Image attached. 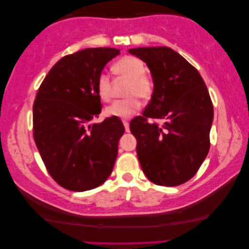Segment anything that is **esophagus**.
Segmentation results:
<instances>
[{"mask_svg":"<svg viewBox=\"0 0 249 249\" xmlns=\"http://www.w3.org/2000/svg\"><path fill=\"white\" fill-rule=\"evenodd\" d=\"M122 122H124V130L125 131H129V121L128 120H122Z\"/></svg>","mask_w":249,"mask_h":249,"instance_id":"34e87169","label":"esophagus"}]
</instances>
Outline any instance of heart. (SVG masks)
I'll return each instance as SVG.
<instances>
[{
    "label": "heart",
    "mask_w": 249,
    "mask_h": 249,
    "mask_svg": "<svg viewBox=\"0 0 249 249\" xmlns=\"http://www.w3.org/2000/svg\"><path fill=\"white\" fill-rule=\"evenodd\" d=\"M113 72L118 77L129 79L125 88V95L128 97L114 101L107 107V115L118 118H129L141 108L142 100H149L154 91V83L152 78L145 73L146 67L141 59L136 56L127 55L119 59L112 67ZM96 93L103 102H110L112 98V81L107 73L98 74L96 84Z\"/></svg>",
    "instance_id": "b5f03b06"
}]
</instances>
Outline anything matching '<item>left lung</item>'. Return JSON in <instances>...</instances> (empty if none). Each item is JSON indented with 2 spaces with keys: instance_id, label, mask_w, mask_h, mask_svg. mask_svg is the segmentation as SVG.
<instances>
[{
  "instance_id": "left-lung-1",
  "label": "left lung",
  "mask_w": 249,
  "mask_h": 249,
  "mask_svg": "<svg viewBox=\"0 0 249 249\" xmlns=\"http://www.w3.org/2000/svg\"><path fill=\"white\" fill-rule=\"evenodd\" d=\"M129 53L147 64L154 81L151 102L130 121L139 163L155 185L179 186L196 175L209 154V90L196 68L170 47H138Z\"/></svg>"
}]
</instances>
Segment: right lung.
<instances>
[{
  "mask_svg": "<svg viewBox=\"0 0 249 249\" xmlns=\"http://www.w3.org/2000/svg\"><path fill=\"white\" fill-rule=\"evenodd\" d=\"M117 49L68 54L52 67L33 107V136L54 181L72 192L101 186L111 175L124 127L118 117L91 124L101 113L96 79Z\"/></svg>",
  "mask_w": 249,
  "mask_h": 249,
  "instance_id": "obj_1",
  "label": "right lung"
}]
</instances>
